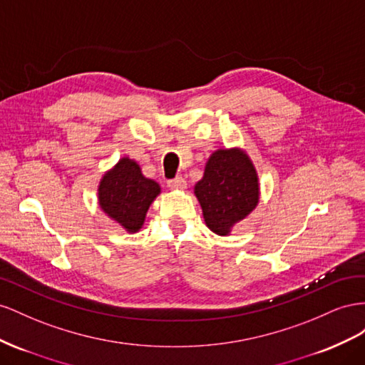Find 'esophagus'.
Listing matches in <instances>:
<instances>
[{"label": "esophagus", "mask_w": 365, "mask_h": 365, "mask_svg": "<svg viewBox=\"0 0 365 365\" xmlns=\"http://www.w3.org/2000/svg\"><path fill=\"white\" fill-rule=\"evenodd\" d=\"M168 186H170V190L183 191V190H186V180L183 179V177H175L174 180L168 182Z\"/></svg>", "instance_id": "esophagus-1"}]
</instances>
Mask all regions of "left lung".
Instances as JSON below:
<instances>
[{
  "mask_svg": "<svg viewBox=\"0 0 365 365\" xmlns=\"http://www.w3.org/2000/svg\"><path fill=\"white\" fill-rule=\"evenodd\" d=\"M206 226L226 237L251 214L259 200V182L251 158L242 148H220L205 165L194 186Z\"/></svg>",
  "mask_w": 365,
  "mask_h": 365,
  "instance_id": "8db88e82",
  "label": "left lung"
}]
</instances>
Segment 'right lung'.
<instances>
[{
	"label": "right lung",
	"mask_w": 365,
	"mask_h": 365,
	"mask_svg": "<svg viewBox=\"0 0 365 365\" xmlns=\"http://www.w3.org/2000/svg\"><path fill=\"white\" fill-rule=\"evenodd\" d=\"M159 194L160 185L147 179L136 160L122 158L102 175L98 203L111 220L134 234L140 231L150 206Z\"/></svg>",
	"instance_id": "right-lung-1"
}]
</instances>
